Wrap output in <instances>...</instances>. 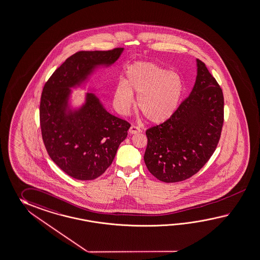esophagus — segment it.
I'll list each match as a JSON object with an SVG mask.
<instances>
[{"label": "esophagus", "mask_w": 260, "mask_h": 260, "mask_svg": "<svg viewBox=\"0 0 260 260\" xmlns=\"http://www.w3.org/2000/svg\"><path fill=\"white\" fill-rule=\"evenodd\" d=\"M128 133L131 134H136V133H141V129H140V127H136V126H132L128 129Z\"/></svg>", "instance_id": "34e87169"}]
</instances>
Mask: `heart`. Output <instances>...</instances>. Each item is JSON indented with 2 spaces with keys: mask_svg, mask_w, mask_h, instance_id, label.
Instances as JSON below:
<instances>
[{
  "mask_svg": "<svg viewBox=\"0 0 260 260\" xmlns=\"http://www.w3.org/2000/svg\"><path fill=\"white\" fill-rule=\"evenodd\" d=\"M184 93L181 76L164 67L147 62L128 66L124 82L116 86L114 101L121 113H126L137 95L140 113L153 124H161L176 113Z\"/></svg>",
  "mask_w": 260,
  "mask_h": 260,
  "instance_id": "heart-1",
  "label": "heart"
}]
</instances>
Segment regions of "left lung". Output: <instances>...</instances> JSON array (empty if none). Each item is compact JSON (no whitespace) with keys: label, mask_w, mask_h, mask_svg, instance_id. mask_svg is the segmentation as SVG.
Returning a JSON list of instances; mask_svg holds the SVG:
<instances>
[{"label":"left lung","mask_w":260,"mask_h":260,"mask_svg":"<svg viewBox=\"0 0 260 260\" xmlns=\"http://www.w3.org/2000/svg\"><path fill=\"white\" fill-rule=\"evenodd\" d=\"M190 95L165 123L146 131L144 156L148 171L166 183L197 174L215 151L223 123L222 89L206 64L197 59Z\"/></svg>","instance_id":"1"}]
</instances>
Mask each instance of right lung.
<instances>
[{
	"label": "right lung",
	"mask_w": 260,
	"mask_h": 260,
	"mask_svg": "<svg viewBox=\"0 0 260 260\" xmlns=\"http://www.w3.org/2000/svg\"><path fill=\"white\" fill-rule=\"evenodd\" d=\"M123 48L112 51H79L68 58L45 83L40 102V127L51 159L73 178L92 180L112 165L131 125L107 112L86 87L100 69L120 57ZM85 88L82 103L72 105L73 88Z\"/></svg>",
	"instance_id": "add662e5"
}]
</instances>
